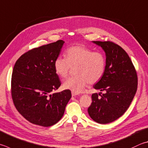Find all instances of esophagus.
<instances>
[{"mask_svg":"<svg viewBox=\"0 0 148 148\" xmlns=\"http://www.w3.org/2000/svg\"><path fill=\"white\" fill-rule=\"evenodd\" d=\"M77 93H75V92H72V96H77Z\"/></svg>","mask_w":148,"mask_h":148,"instance_id":"obj_1","label":"esophagus"}]
</instances>
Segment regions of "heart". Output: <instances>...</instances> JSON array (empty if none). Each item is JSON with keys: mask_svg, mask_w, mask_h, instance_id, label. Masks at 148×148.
<instances>
[{"mask_svg": "<svg viewBox=\"0 0 148 148\" xmlns=\"http://www.w3.org/2000/svg\"><path fill=\"white\" fill-rule=\"evenodd\" d=\"M65 58L58 57L53 63L56 74L61 78L69 75L71 67L76 76L67 79L63 87L75 93L85 89L88 83L95 84L103 77L106 68V58L102 52L94 51L83 45L68 48Z\"/></svg>", "mask_w": 148, "mask_h": 148, "instance_id": "heart-1", "label": "heart"}]
</instances>
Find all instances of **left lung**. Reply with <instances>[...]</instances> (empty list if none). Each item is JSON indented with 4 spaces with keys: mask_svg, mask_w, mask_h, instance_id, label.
<instances>
[{
    "mask_svg": "<svg viewBox=\"0 0 148 148\" xmlns=\"http://www.w3.org/2000/svg\"><path fill=\"white\" fill-rule=\"evenodd\" d=\"M106 52V68L103 77L94 85L105 93H94L88 112L94 121L106 124L127 111L137 90L135 66L125 51L111 41H93Z\"/></svg>",
    "mask_w": 148,
    "mask_h": 148,
    "instance_id": "obj_1",
    "label": "left lung"
}]
</instances>
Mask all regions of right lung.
Instances as JSON below:
<instances>
[{
    "mask_svg": "<svg viewBox=\"0 0 148 148\" xmlns=\"http://www.w3.org/2000/svg\"><path fill=\"white\" fill-rule=\"evenodd\" d=\"M62 40L28 51L13 67L11 92L18 112L34 124L49 127L61 120L71 99V90L51 94L60 87L53 63L64 44Z\"/></svg>",
    "mask_w": 148,
    "mask_h": 148,
    "instance_id": "1",
    "label": "right lung"
}]
</instances>
